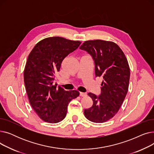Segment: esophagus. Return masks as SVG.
<instances>
[{
    "label": "esophagus",
    "mask_w": 154,
    "mask_h": 154,
    "mask_svg": "<svg viewBox=\"0 0 154 154\" xmlns=\"http://www.w3.org/2000/svg\"><path fill=\"white\" fill-rule=\"evenodd\" d=\"M79 94H80V96H81V97H85V96H87V94L86 93H84V92H80Z\"/></svg>",
    "instance_id": "obj_1"
}]
</instances>
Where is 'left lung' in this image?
Masks as SVG:
<instances>
[{
    "label": "left lung",
    "instance_id": "1",
    "mask_svg": "<svg viewBox=\"0 0 154 154\" xmlns=\"http://www.w3.org/2000/svg\"><path fill=\"white\" fill-rule=\"evenodd\" d=\"M80 49L92 57L95 77H103L100 95L88 94L93 105L84 110V115L91 122L103 123L117 114L125 98L130 80L128 63L122 51L112 42L88 40Z\"/></svg>",
    "mask_w": 154,
    "mask_h": 154
}]
</instances>
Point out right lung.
Segmentation results:
<instances>
[{
  "label": "right lung",
  "instance_id": "obj_1",
  "mask_svg": "<svg viewBox=\"0 0 154 154\" xmlns=\"http://www.w3.org/2000/svg\"><path fill=\"white\" fill-rule=\"evenodd\" d=\"M81 42L60 37H48L38 42L30 52L24 69V84L29 102L45 122L55 124L66 116L69 103L79 95L53 85L55 74L63 60Z\"/></svg>",
  "mask_w": 154,
  "mask_h": 154
}]
</instances>
